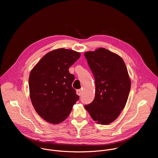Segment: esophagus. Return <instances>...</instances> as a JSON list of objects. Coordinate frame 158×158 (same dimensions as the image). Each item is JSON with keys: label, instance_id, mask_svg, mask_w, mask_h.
<instances>
[{"label": "esophagus", "instance_id": "1", "mask_svg": "<svg viewBox=\"0 0 158 158\" xmlns=\"http://www.w3.org/2000/svg\"><path fill=\"white\" fill-rule=\"evenodd\" d=\"M77 94L78 95H81V90L80 89H78L77 90Z\"/></svg>", "mask_w": 158, "mask_h": 158}]
</instances>
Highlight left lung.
<instances>
[{
	"mask_svg": "<svg viewBox=\"0 0 158 158\" xmlns=\"http://www.w3.org/2000/svg\"><path fill=\"white\" fill-rule=\"evenodd\" d=\"M95 78L94 101L85 105L92 118L108 125L120 114L127 101L131 81L123 59L104 48L84 54Z\"/></svg>",
	"mask_w": 158,
	"mask_h": 158,
	"instance_id": "1",
	"label": "left lung"
}]
</instances>
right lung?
Wrapping results in <instances>:
<instances>
[{
	"label": "right lung",
	"instance_id": "obj_1",
	"mask_svg": "<svg viewBox=\"0 0 158 158\" xmlns=\"http://www.w3.org/2000/svg\"><path fill=\"white\" fill-rule=\"evenodd\" d=\"M80 57V52L57 48L45 54L30 72L31 103L39 115L48 123H61L79 99L71 86L75 77L69 73V68Z\"/></svg>",
	"mask_w": 158,
	"mask_h": 158
}]
</instances>
